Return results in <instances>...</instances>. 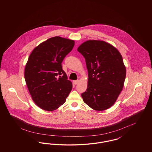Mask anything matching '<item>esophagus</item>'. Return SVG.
Segmentation results:
<instances>
[{
  "label": "esophagus",
  "instance_id": "obj_1",
  "mask_svg": "<svg viewBox=\"0 0 152 152\" xmlns=\"http://www.w3.org/2000/svg\"><path fill=\"white\" fill-rule=\"evenodd\" d=\"M78 83H79V80H74V81H73V84H75V85L77 84H78Z\"/></svg>",
  "mask_w": 152,
  "mask_h": 152
}]
</instances>
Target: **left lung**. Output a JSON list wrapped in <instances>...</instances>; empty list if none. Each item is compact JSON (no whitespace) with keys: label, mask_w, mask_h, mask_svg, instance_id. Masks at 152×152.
Wrapping results in <instances>:
<instances>
[{"label":"left lung","mask_w":152,"mask_h":152,"mask_svg":"<svg viewBox=\"0 0 152 152\" xmlns=\"http://www.w3.org/2000/svg\"><path fill=\"white\" fill-rule=\"evenodd\" d=\"M77 51L86 59L88 80L83 101L96 110L111 107L123 90L126 68L123 58L115 47L104 41L88 40Z\"/></svg>","instance_id":"obj_1"}]
</instances>
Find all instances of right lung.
Instances as JSON below:
<instances>
[{
	"label": "right lung",
	"instance_id": "add662e5",
	"mask_svg": "<svg viewBox=\"0 0 152 152\" xmlns=\"http://www.w3.org/2000/svg\"><path fill=\"white\" fill-rule=\"evenodd\" d=\"M74 45V40L55 36L40 44L29 55L24 78L33 101L43 110L58 109L72 90V83L68 80L61 63Z\"/></svg>",
	"mask_w": 152,
	"mask_h": 152
}]
</instances>
